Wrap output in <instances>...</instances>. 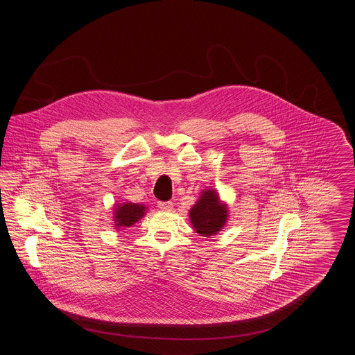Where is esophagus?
I'll return each instance as SVG.
<instances>
[{"mask_svg":"<svg viewBox=\"0 0 355 355\" xmlns=\"http://www.w3.org/2000/svg\"><path fill=\"white\" fill-rule=\"evenodd\" d=\"M158 207L164 211H171L173 210V202L168 201V202H158Z\"/></svg>","mask_w":355,"mask_h":355,"instance_id":"esophagus-1","label":"esophagus"}]
</instances>
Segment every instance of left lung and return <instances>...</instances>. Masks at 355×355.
Returning a JSON list of instances; mask_svg holds the SVG:
<instances>
[{
  "instance_id": "8db88e82",
  "label": "left lung",
  "mask_w": 355,
  "mask_h": 355,
  "mask_svg": "<svg viewBox=\"0 0 355 355\" xmlns=\"http://www.w3.org/2000/svg\"><path fill=\"white\" fill-rule=\"evenodd\" d=\"M193 229L201 236H216L229 218V207L220 201V194L213 187L205 189L198 201L189 210Z\"/></svg>"
}]
</instances>
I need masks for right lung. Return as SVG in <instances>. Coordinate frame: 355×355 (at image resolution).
Instances as JSON below:
<instances>
[{
    "mask_svg": "<svg viewBox=\"0 0 355 355\" xmlns=\"http://www.w3.org/2000/svg\"><path fill=\"white\" fill-rule=\"evenodd\" d=\"M146 206L145 205H138L133 202H117L113 206V220H114V227L119 229H126L133 226L135 222L141 220L145 213H146Z\"/></svg>",
    "mask_w": 355,
    "mask_h": 355,
    "instance_id": "add662e5",
    "label": "right lung"
}]
</instances>
